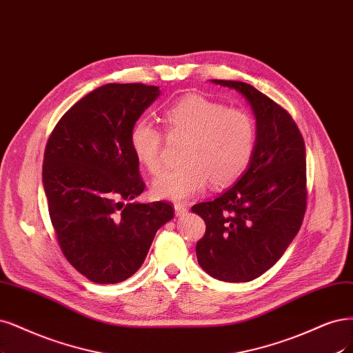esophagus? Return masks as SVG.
Segmentation results:
<instances>
[{"instance_id": "obj_1", "label": "esophagus", "mask_w": 353, "mask_h": 353, "mask_svg": "<svg viewBox=\"0 0 353 353\" xmlns=\"http://www.w3.org/2000/svg\"><path fill=\"white\" fill-rule=\"evenodd\" d=\"M174 209H175V216H176V217L185 216L187 212H188V209L185 208V205H182V204H179V203H176V204L174 205Z\"/></svg>"}]
</instances>
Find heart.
I'll list each match as a JSON object with an SVG mask.
<instances>
[{"mask_svg":"<svg viewBox=\"0 0 353 353\" xmlns=\"http://www.w3.org/2000/svg\"><path fill=\"white\" fill-rule=\"evenodd\" d=\"M169 137L187 139L181 153L184 165L169 169L153 182L156 197L182 201L201 192L209 182L223 187L247 171L257 144V125L242 108L226 106L190 94L163 112ZM130 148L150 174L162 169L163 134L145 119L130 130Z\"/></svg>","mask_w":353,"mask_h":353,"instance_id":"obj_1","label":"heart"}]
</instances>
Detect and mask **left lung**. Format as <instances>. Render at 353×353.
Wrapping results in <instances>:
<instances>
[{
  "label": "left lung",
  "mask_w": 353,
  "mask_h": 353,
  "mask_svg": "<svg viewBox=\"0 0 353 353\" xmlns=\"http://www.w3.org/2000/svg\"><path fill=\"white\" fill-rule=\"evenodd\" d=\"M238 90L257 119V144L234 187L191 210L205 222L199 264L222 282H250L270 269L296 236L307 210L305 143L292 117L251 84L213 80Z\"/></svg>",
  "instance_id": "obj_1"
}]
</instances>
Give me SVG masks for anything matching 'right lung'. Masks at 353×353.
Listing matches in <instances>:
<instances>
[{
	"mask_svg": "<svg viewBox=\"0 0 353 353\" xmlns=\"http://www.w3.org/2000/svg\"><path fill=\"white\" fill-rule=\"evenodd\" d=\"M159 94L143 83L105 84L72 105L48 139L42 181L58 245L94 283L134 274L174 217L169 201L124 203L145 188L130 130Z\"/></svg>",
	"mask_w": 353,
	"mask_h": 353,
	"instance_id": "obj_1",
	"label": "right lung"
}]
</instances>
